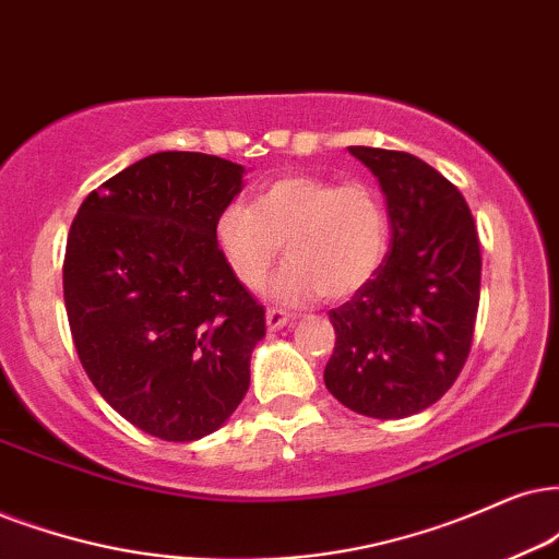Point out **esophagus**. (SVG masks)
Instances as JSON below:
<instances>
[{
	"label": "esophagus",
	"instance_id": "obj_1",
	"mask_svg": "<svg viewBox=\"0 0 559 559\" xmlns=\"http://www.w3.org/2000/svg\"><path fill=\"white\" fill-rule=\"evenodd\" d=\"M288 320H292V317H288L284 309H278V307H271L265 312V324H267V330H271V332L286 328Z\"/></svg>",
	"mask_w": 559,
	"mask_h": 559
}]
</instances>
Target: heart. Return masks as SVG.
Listing matches in <instances>:
<instances>
[{
    "label": "heart",
    "mask_w": 559,
    "mask_h": 559,
    "mask_svg": "<svg viewBox=\"0 0 559 559\" xmlns=\"http://www.w3.org/2000/svg\"><path fill=\"white\" fill-rule=\"evenodd\" d=\"M224 263L247 288L263 284L281 255L292 258L271 281L286 304L317 296L348 299L379 271L390 239V218L369 182H332L317 175H284L258 190L250 206L227 203L214 218Z\"/></svg>",
    "instance_id": "heart-1"
}]
</instances>
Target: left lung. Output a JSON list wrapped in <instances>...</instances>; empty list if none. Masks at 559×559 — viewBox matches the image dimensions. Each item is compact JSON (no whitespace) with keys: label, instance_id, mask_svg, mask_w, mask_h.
<instances>
[{"label":"left lung","instance_id":"8db88e82","mask_svg":"<svg viewBox=\"0 0 559 559\" xmlns=\"http://www.w3.org/2000/svg\"><path fill=\"white\" fill-rule=\"evenodd\" d=\"M386 198L390 252L373 278L330 309L332 397L377 420L420 413L464 369L479 307V239L456 186L407 152L348 146Z\"/></svg>","mask_w":559,"mask_h":559}]
</instances>
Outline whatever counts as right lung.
Masks as SVG:
<instances>
[{
    "label": "right lung",
    "mask_w": 559,
    "mask_h": 559,
    "mask_svg": "<svg viewBox=\"0 0 559 559\" xmlns=\"http://www.w3.org/2000/svg\"><path fill=\"white\" fill-rule=\"evenodd\" d=\"M245 167L157 152L92 190L63 255L74 348L105 402L162 441L222 428L250 386L265 309L235 278L214 218Z\"/></svg>",
    "instance_id": "obj_1"
}]
</instances>
